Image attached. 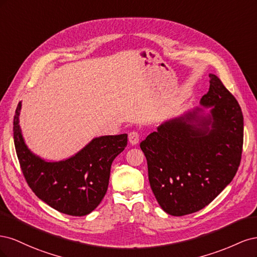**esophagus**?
Wrapping results in <instances>:
<instances>
[{
  "label": "esophagus",
  "mask_w": 257,
  "mask_h": 257,
  "mask_svg": "<svg viewBox=\"0 0 257 257\" xmlns=\"http://www.w3.org/2000/svg\"><path fill=\"white\" fill-rule=\"evenodd\" d=\"M128 142L132 145H137L138 144V142H139V133H138V132H136V131L131 132V133L128 134Z\"/></svg>",
  "instance_id": "obj_1"
}]
</instances>
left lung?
I'll return each mask as SVG.
<instances>
[{"label": "left lung", "mask_w": 257, "mask_h": 257, "mask_svg": "<svg viewBox=\"0 0 257 257\" xmlns=\"http://www.w3.org/2000/svg\"><path fill=\"white\" fill-rule=\"evenodd\" d=\"M209 77V91L200 99L209 113L197 107L162 123L141 143L152 192L170 215L205 208L231 182L240 165L242 111L219 77Z\"/></svg>", "instance_id": "left-lung-1"}]
</instances>
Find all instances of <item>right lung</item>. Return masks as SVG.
<instances>
[{"label": "right lung", "instance_id": "right-lung-1", "mask_svg": "<svg viewBox=\"0 0 257 257\" xmlns=\"http://www.w3.org/2000/svg\"><path fill=\"white\" fill-rule=\"evenodd\" d=\"M19 102L14 116V143L19 164L35 195L59 212L82 216L92 212L108 189L110 167L127 145V134L92 139L72 158L47 162L29 150L21 134Z\"/></svg>", "mask_w": 257, "mask_h": 257}]
</instances>
